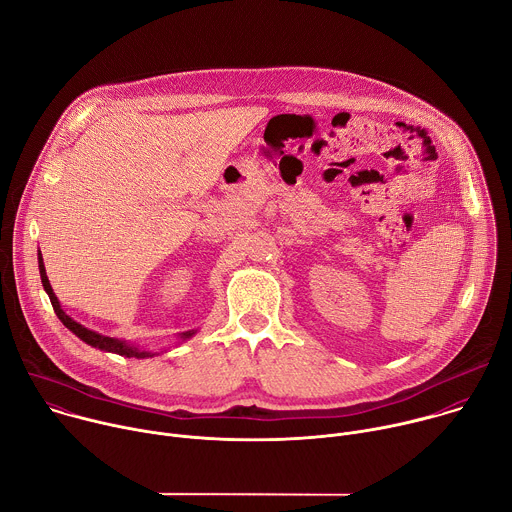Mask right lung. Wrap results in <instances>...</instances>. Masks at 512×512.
I'll list each match as a JSON object with an SVG mask.
<instances>
[{
    "label": "right lung",
    "mask_w": 512,
    "mask_h": 512,
    "mask_svg": "<svg viewBox=\"0 0 512 512\" xmlns=\"http://www.w3.org/2000/svg\"><path fill=\"white\" fill-rule=\"evenodd\" d=\"M38 267H40L42 285H44L46 294H48V298H50V302H52V308H54L58 320H60L72 334H77V336H79L83 342H87L89 346H95V348L105 350V352H115V354H121V356H127V358H148V356H154V352H150V350H139L137 346L127 344L125 340H119V338H111V336H103V334H99V332H93V330H89V328L81 326L79 322L72 320L70 316H66L64 310L60 308L58 298L54 296L50 281H48V275H46V269H44V261H42V253H38ZM192 334H194V330H188V332H184L180 338L186 340V338H190Z\"/></svg>",
    "instance_id": "right-lung-1"
}]
</instances>
